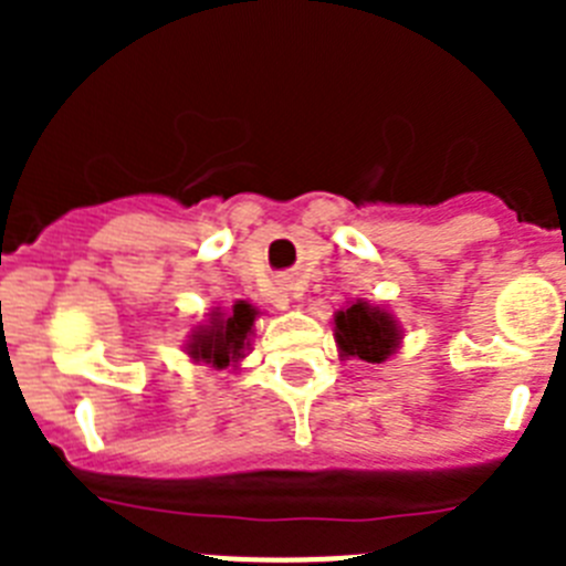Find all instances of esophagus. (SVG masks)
<instances>
[{
    "label": "esophagus",
    "mask_w": 566,
    "mask_h": 566,
    "mask_svg": "<svg viewBox=\"0 0 566 566\" xmlns=\"http://www.w3.org/2000/svg\"><path fill=\"white\" fill-rule=\"evenodd\" d=\"M289 297H297V292H294L292 283H283V286H280V292H277V300L283 303V300H289Z\"/></svg>",
    "instance_id": "esophagus-1"
}]
</instances>
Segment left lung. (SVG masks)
Segmentation results:
<instances>
[{"label":"left lung","mask_w":566,"mask_h":566,"mask_svg":"<svg viewBox=\"0 0 566 566\" xmlns=\"http://www.w3.org/2000/svg\"><path fill=\"white\" fill-rule=\"evenodd\" d=\"M334 339L343 357H359L365 363H385L399 348L397 319L385 308L357 300L334 314Z\"/></svg>","instance_id":"obj_1"}]
</instances>
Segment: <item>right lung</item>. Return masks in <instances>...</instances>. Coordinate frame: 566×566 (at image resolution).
Returning <instances> with one entry per match:
<instances>
[{"label":"right lung","instance_id":"1","mask_svg":"<svg viewBox=\"0 0 566 566\" xmlns=\"http://www.w3.org/2000/svg\"><path fill=\"white\" fill-rule=\"evenodd\" d=\"M254 317H258V308L249 306L247 300H238L229 314L212 312L209 326H201L189 339V357L212 368L234 365L247 357Z\"/></svg>","mask_w":566,"mask_h":566}]
</instances>
